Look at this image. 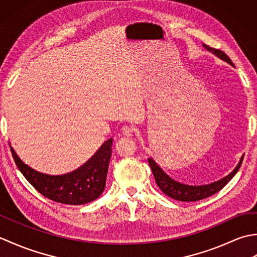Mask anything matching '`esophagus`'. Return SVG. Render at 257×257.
<instances>
[{
  "mask_svg": "<svg viewBox=\"0 0 257 257\" xmlns=\"http://www.w3.org/2000/svg\"><path fill=\"white\" fill-rule=\"evenodd\" d=\"M135 128L132 127V125H123L122 127V134L127 137H132V136L135 134Z\"/></svg>",
  "mask_w": 257,
  "mask_h": 257,
  "instance_id": "obj_1",
  "label": "esophagus"
}]
</instances>
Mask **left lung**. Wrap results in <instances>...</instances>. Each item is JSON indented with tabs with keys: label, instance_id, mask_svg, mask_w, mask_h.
Here are the masks:
<instances>
[{
	"label": "left lung",
	"instance_id": "left-lung-1",
	"mask_svg": "<svg viewBox=\"0 0 257 257\" xmlns=\"http://www.w3.org/2000/svg\"><path fill=\"white\" fill-rule=\"evenodd\" d=\"M204 47L209 52L214 54L216 57H219L220 59H222V61L228 63L231 66H234V64L232 63L230 57H228L225 53H223L220 50H215V48H212L207 45H204ZM243 158L244 156L241 158V160H239L238 165L235 167V169H234L228 176L219 180V181L212 182L210 184H204V185H189V184L178 182L176 180H173L170 176H168V174L162 170L160 166L158 165L152 158H149L148 162L152 170V173H154V177L156 179L158 187L160 188V190L163 193L178 201L193 202V201L205 199L207 196L215 194L216 192H219L221 189H223V187H224V185L230 181V180L235 176L236 172L238 171V169L243 162Z\"/></svg>",
	"mask_w": 257,
	"mask_h": 257
}]
</instances>
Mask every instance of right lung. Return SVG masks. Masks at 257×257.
Instances as JSON below:
<instances>
[{
  "mask_svg": "<svg viewBox=\"0 0 257 257\" xmlns=\"http://www.w3.org/2000/svg\"><path fill=\"white\" fill-rule=\"evenodd\" d=\"M112 139H108L90 159L75 171L62 176L42 173L21 160L11 147L19 170L38 192L59 203L80 205L99 198L106 185Z\"/></svg>",
  "mask_w": 257,
  "mask_h": 257,
  "instance_id": "right-lung-1",
  "label": "right lung"
}]
</instances>
